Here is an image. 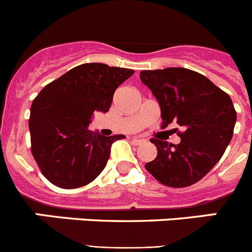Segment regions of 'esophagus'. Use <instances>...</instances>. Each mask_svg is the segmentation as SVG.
<instances>
[{
    "instance_id": "obj_1",
    "label": "esophagus",
    "mask_w": 252,
    "mask_h": 252,
    "mask_svg": "<svg viewBox=\"0 0 252 252\" xmlns=\"http://www.w3.org/2000/svg\"><path fill=\"white\" fill-rule=\"evenodd\" d=\"M131 141H132L135 145H140V144H142V142L145 141V140L140 139V137H132V140H131Z\"/></svg>"
}]
</instances>
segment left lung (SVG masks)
Segmentation results:
<instances>
[{"instance_id": "obj_1", "label": "left lung", "mask_w": 252, "mask_h": 252, "mask_svg": "<svg viewBox=\"0 0 252 252\" xmlns=\"http://www.w3.org/2000/svg\"><path fill=\"white\" fill-rule=\"evenodd\" d=\"M140 79L159 102L161 128L171 122L184 128L178 145L151 139L158 155L146 162V170L168 187L197 183L220 161L232 139V99L208 78L187 68L142 70Z\"/></svg>"}]
</instances>
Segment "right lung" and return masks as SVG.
<instances>
[{"label": "right lung", "mask_w": 252, "mask_h": 252, "mask_svg": "<svg viewBox=\"0 0 252 252\" xmlns=\"http://www.w3.org/2000/svg\"><path fill=\"white\" fill-rule=\"evenodd\" d=\"M132 69L86 63L40 91L31 104V151L44 177L64 189L87 186L101 174L111 146L124 135L88 128L93 113L110 110L113 93Z\"/></svg>", "instance_id": "1"}]
</instances>
